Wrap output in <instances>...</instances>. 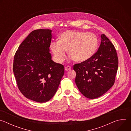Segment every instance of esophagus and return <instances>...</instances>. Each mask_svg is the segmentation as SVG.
Wrapping results in <instances>:
<instances>
[{"instance_id":"34e87169","label":"esophagus","mask_w":131,"mask_h":131,"mask_svg":"<svg viewBox=\"0 0 131 131\" xmlns=\"http://www.w3.org/2000/svg\"><path fill=\"white\" fill-rule=\"evenodd\" d=\"M71 69V67L69 66H67L66 67H65V70H66V71H68V70H69Z\"/></svg>"}]
</instances>
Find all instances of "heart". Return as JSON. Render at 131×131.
<instances>
[{
  "label": "heart",
  "mask_w": 131,
  "mask_h": 131,
  "mask_svg": "<svg viewBox=\"0 0 131 131\" xmlns=\"http://www.w3.org/2000/svg\"><path fill=\"white\" fill-rule=\"evenodd\" d=\"M98 46L99 39L95 34L67 30L60 35L59 41L51 43L50 49L58 63L65 61L66 50L71 60L83 62L95 54Z\"/></svg>",
  "instance_id": "heart-1"
}]
</instances>
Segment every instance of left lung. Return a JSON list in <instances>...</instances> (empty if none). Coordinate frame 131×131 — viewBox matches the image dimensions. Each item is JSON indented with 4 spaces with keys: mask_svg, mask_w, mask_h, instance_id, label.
Listing matches in <instances>:
<instances>
[{
    "mask_svg": "<svg viewBox=\"0 0 131 131\" xmlns=\"http://www.w3.org/2000/svg\"><path fill=\"white\" fill-rule=\"evenodd\" d=\"M118 67L117 51L104 34L97 51L89 60L73 65L76 84L82 94L90 99L104 94L114 84Z\"/></svg>",
    "mask_w": 131,
    "mask_h": 131,
    "instance_id": "left-lung-1",
    "label": "left lung"
}]
</instances>
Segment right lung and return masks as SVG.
<instances>
[{
    "label": "right lung",
    "instance_id": "obj_1",
    "mask_svg": "<svg viewBox=\"0 0 131 131\" xmlns=\"http://www.w3.org/2000/svg\"><path fill=\"white\" fill-rule=\"evenodd\" d=\"M51 32L32 31L14 57L13 70L18 89L26 98L38 103L52 98L64 74V66L51 60Z\"/></svg>",
    "mask_w": 131,
    "mask_h": 131
}]
</instances>
